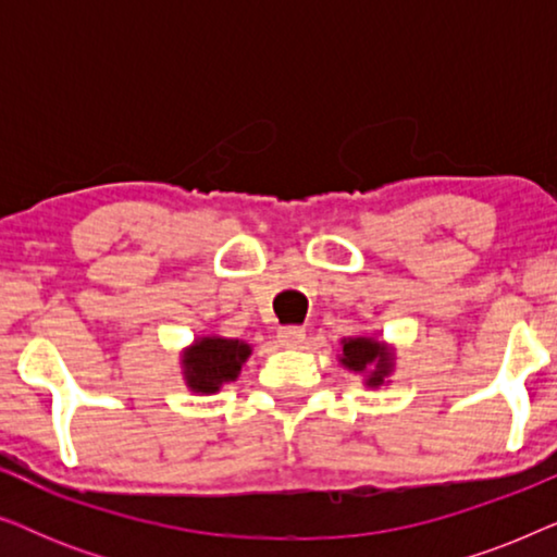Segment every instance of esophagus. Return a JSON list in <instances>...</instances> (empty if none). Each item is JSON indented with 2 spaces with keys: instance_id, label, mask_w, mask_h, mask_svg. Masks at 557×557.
Instances as JSON below:
<instances>
[{
  "instance_id": "esophagus-1",
  "label": "esophagus",
  "mask_w": 557,
  "mask_h": 557,
  "mask_svg": "<svg viewBox=\"0 0 557 557\" xmlns=\"http://www.w3.org/2000/svg\"><path fill=\"white\" fill-rule=\"evenodd\" d=\"M304 339H307V332L301 326H281L278 330V342L284 347H301Z\"/></svg>"
}]
</instances>
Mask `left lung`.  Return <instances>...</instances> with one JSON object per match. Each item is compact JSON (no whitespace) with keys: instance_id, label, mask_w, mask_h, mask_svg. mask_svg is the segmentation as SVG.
<instances>
[{"instance_id":"obj_1","label":"left lung","mask_w":557,"mask_h":557,"mask_svg":"<svg viewBox=\"0 0 557 557\" xmlns=\"http://www.w3.org/2000/svg\"><path fill=\"white\" fill-rule=\"evenodd\" d=\"M339 364L355 375L362 377L364 387H383L391 385V375L395 372V347L377 334H352L342 337Z\"/></svg>"}]
</instances>
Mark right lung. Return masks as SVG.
I'll use <instances>...</instances> for the list:
<instances>
[{
	"label": "right lung",
	"instance_id": "right-lung-1",
	"mask_svg": "<svg viewBox=\"0 0 557 557\" xmlns=\"http://www.w3.org/2000/svg\"><path fill=\"white\" fill-rule=\"evenodd\" d=\"M253 355L246 339L220 337V334H200L180 352V372L187 391L197 395L220 393V387L235 383L240 368Z\"/></svg>",
	"mask_w": 557,
	"mask_h": 557
}]
</instances>
